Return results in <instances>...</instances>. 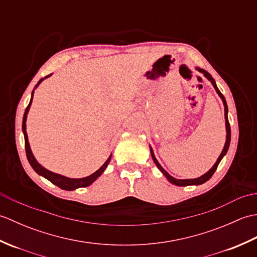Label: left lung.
<instances>
[{"label":"left lung","instance_id":"8db88e82","mask_svg":"<svg viewBox=\"0 0 257 257\" xmlns=\"http://www.w3.org/2000/svg\"><path fill=\"white\" fill-rule=\"evenodd\" d=\"M196 69H198L200 73L203 74V75L205 76V77L211 81V84L213 85V87H214V89L216 90L217 95H219V96L221 97V99H222V101H223V105H224V118H225V127H226V141H225L224 148H223L220 157L217 158V160H216V162L214 163V166H213L209 171H207L206 173H204L203 176L199 177V178H195V179H184V180L176 179V178H173L172 176H170V174H169V173L165 170V169H163V168L161 167L160 163L158 162V160L156 159V157H155L154 150H152V148L150 147V152H151L152 160H154V162L156 163V166L158 167V169H159V170L163 173V176H165V177L168 179L169 182L174 184V185H178V187H187V185H199V184H203L204 182H206L207 180H209V179L213 176V173L215 172L217 166H219V163H220L221 160L223 159V157H224V156L226 155V152H227V150H228V147H230V143H231V127H230V122H228V118H227V111H228V109H227V105H226L225 98H224V96L222 95V92L219 90V88H217V86H216V84H215V80L213 79L212 76H211L209 73H207L206 70L202 69V68H199V67H196Z\"/></svg>","mask_w":257,"mask_h":257}]
</instances>
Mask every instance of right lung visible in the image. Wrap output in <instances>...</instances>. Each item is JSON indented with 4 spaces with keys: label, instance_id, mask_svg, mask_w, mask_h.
Returning a JSON list of instances; mask_svg holds the SVG:
<instances>
[{
    "label": "right lung",
    "instance_id": "1",
    "mask_svg": "<svg viewBox=\"0 0 257 257\" xmlns=\"http://www.w3.org/2000/svg\"><path fill=\"white\" fill-rule=\"evenodd\" d=\"M51 75H47L45 76L44 78L40 79V81H38L37 85L35 86V88H37V86L40 85L43 80H44L45 78L50 77ZM34 88V89H35ZM33 96H34V90L32 91V97H31V100H30V103L29 106L26 107L25 109V112H24V116H23V123H22V130H23V134H24V140H25V151H26V157H27V160H29L31 167L34 169V171L40 174V176L44 177L45 179H47L48 181H51L53 184L57 185L58 188H61L63 190H67V191H73V190H76L78 188H85V187H88V185H90L92 182L95 181V180L101 176V173L105 171V169L107 168V166L109 165V162H110V159H111V155L109 156L108 159L106 160V162L103 163V165L98 169V170L96 172H94L92 174H90V176L86 177V178H80V179H70V178H67V177H64L62 176V174H58V173H54L50 170H47V169H45L43 166H41L40 163L37 162V160L35 159L34 155L32 154V150H31V147H30V143H29V138H27V133H26V118H27V113H29V110L31 108V105H32V100H33Z\"/></svg>",
    "mask_w": 257,
    "mask_h": 257
}]
</instances>
